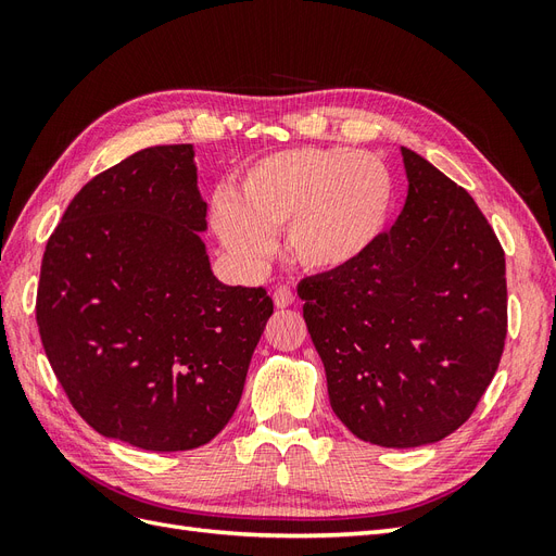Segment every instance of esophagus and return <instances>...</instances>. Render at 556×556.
I'll list each match as a JSON object with an SVG mask.
<instances>
[{
    "label": "esophagus",
    "mask_w": 556,
    "mask_h": 556,
    "mask_svg": "<svg viewBox=\"0 0 556 556\" xmlns=\"http://www.w3.org/2000/svg\"><path fill=\"white\" fill-rule=\"evenodd\" d=\"M274 304L278 308H288L294 304V292L292 288H288V285H278V288L274 290Z\"/></svg>",
    "instance_id": "obj_1"
}]
</instances>
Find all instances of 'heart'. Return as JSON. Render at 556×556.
<instances>
[{"label": "heart", "instance_id": "obj_1", "mask_svg": "<svg viewBox=\"0 0 556 556\" xmlns=\"http://www.w3.org/2000/svg\"><path fill=\"white\" fill-rule=\"evenodd\" d=\"M394 201L396 182L380 157L343 146L292 148L252 162L237 192L217 194L213 227L245 264L271 255L274 233L285 229L292 264L333 274L380 241Z\"/></svg>", "mask_w": 556, "mask_h": 556}]
</instances>
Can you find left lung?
Instances as JSON below:
<instances>
[{
    "label": "left lung",
    "mask_w": 556,
    "mask_h": 556,
    "mask_svg": "<svg viewBox=\"0 0 556 556\" xmlns=\"http://www.w3.org/2000/svg\"><path fill=\"white\" fill-rule=\"evenodd\" d=\"M406 206L366 255L299 282L333 413L382 447L443 441L473 415L508 331L506 255L464 188L401 148Z\"/></svg>",
    "instance_id": "left-lung-1"
}]
</instances>
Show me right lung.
<instances>
[{
    "label": "right lung",
    "mask_w": 556,
    "mask_h": 556,
    "mask_svg": "<svg viewBox=\"0 0 556 556\" xmlns=\"http://www.w3.org/2000/svg\"><path fill=\"white\" fill-rule=\"evenodd\" d=\"M190 143L94 176L46 243L37 325L76 413L106 439L194 450L225 429L274 301L211 271Z\"/></svg>",
    "instance_id": "1"
}]
</instances>
